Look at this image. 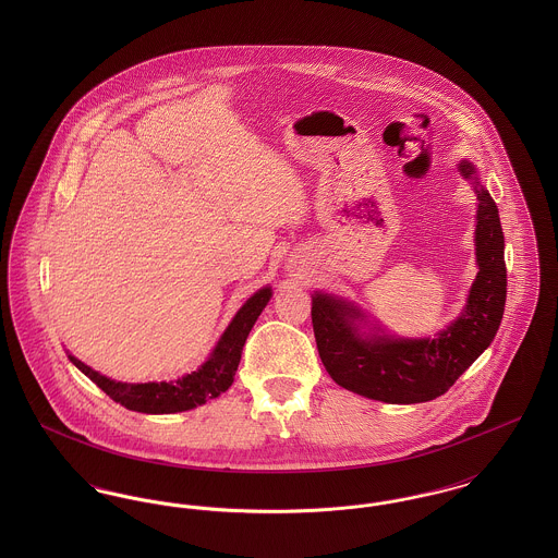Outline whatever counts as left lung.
<instances>
[{"label":"left lung","instance_id":"8db88e82","mask_svg":"<svg viewBox=\"0 0 558 558\" xmlns=\"http://www.w3.org/2000/svg\"><path fill=\"white\" fill-rule=\"evenodd\" d=\"M460 175L477 196V276L460 316L430 337L387 332L353 301L339 294H312V324L319 360L347 391L385 403H423L444 396L494 341L505 316V232L498 207L481 184L471 160Z\"/></svg>","mask_w":558,"mask_h":558}]
</instances>
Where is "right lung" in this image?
<instances>
[{
	"mask_svg": "<svg viewBox=\"0 0 558 558\" xmlns=\"http://www.w3.org/2000/svg\"><path fill=\"white\" fill-rule=\"evenodd\" d=\"M271 299V287H264L251 294L236 316L228 324L209 357L198 366V371L184 374L175 380L160 383H121L89 368L75 355L69 360L80 368L92 383H96L108 398L114 399L123 408L142 414H175L203 405L207 399L217 398L234 383L239 371L240 353L244 341L255 326L262 312Z\"/></svg>",
	"mask_w": 558,
	"mask_h": 558,
	"instance_id": "right-lung-1",
	"label": "right lung"
}]
</instances>
